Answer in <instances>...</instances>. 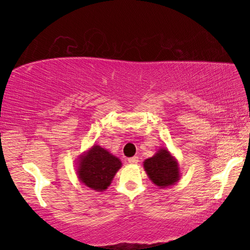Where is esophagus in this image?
I'll return each mask as SVG.
<instances>
[{"mask_svg":"<svg viewBox=\"0 0 250 250\" xmlns=\"http://www.w3.org/2000/svg\"><path fill=\"white\" fill-rule=\"evenodd\" d=\"M128 161L130 164H137L139 162V158L138 156H133V158H130Z\"/></svg>","mask_w":250,"mask_h":250,"instance_id":"34e87169","label":"esophagus"}]
</instances>
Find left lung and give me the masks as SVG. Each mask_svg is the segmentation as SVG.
<instances>
[{
  "label": "left lung",
  "mask_w": 250,
  "mask_h": 250,
  "mask_svg": "<svg viewBox=\"0 0 250 250\" xmlns=\"http://www.w3.org/2000/svg\"><path fill=\"white\" fill-rule=\"evenodd\" d=\"M143 168L152 183L159 188L174 185L181 179L179 161L166 146L160 147L153 156L145 160Z\"/></svg>",
  "instance_id": "left-lung-1"
}]
</instances>
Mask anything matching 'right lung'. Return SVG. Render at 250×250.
I'll return each mask as SVG.
<instances>
[{
	"mask_svg": "<svg viewBox=\"0 0 250 250\" xmlns=\"http://www.w3.org/2000/svg\"><path fill=\"white\" fill-rule=\"evenodd\" d=\"M76 174L82 183L96 192L107 189L122 167L121 160L98 145L91 146L76 161Z\"/></svg>",
	"mask_w": 250,
	"mask_h": 250,
	"instance_id": "right-lung-1",
	"label": "right lung"
}]
</instances>
